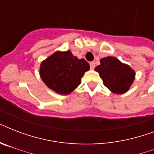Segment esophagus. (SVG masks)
Listing matches in <instances>:
<instances>
[{
    "mask_svg": "<svg viewBox=\"0 0 154 154\" xmlns=\"http://www.w3.org/2000/svg\"><path fill=\"white\" fill-rule=\"evenodd\" d=\"M89 65H90V69H94V68H95V62H94V61H92V62L89 63Z\"/></svg>",
    "mask_w": 154,
    "mask_h": 154,
    "instance_id": "esophagus-1",
    "label": "esophagus"
}]
</instances>
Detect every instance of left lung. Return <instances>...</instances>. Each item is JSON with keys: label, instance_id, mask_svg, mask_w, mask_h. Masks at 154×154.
I'll return each instance as SVG.
<instances>
[{"label": "left lung", "instance_id": "obj_1", "mask_svg": "<svg viewBox=\"0 0 154 154\" xmlns=\"http://www.w3.org/2000/svg\"><path fill=\"white\" fill-rule=\"evenodd\" d=\"M100 62V65H97L95 70L102 78L104 85L117 94L128 91L135 78L134 70L113 57L102 58Z\"/></svg>", "mask_w": 154, "mask_h": 154}]
</instances>
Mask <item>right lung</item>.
Returning <instances> with one entry per match:
<instances>
[{
    "label": "right lung",
    "instance_id": "1",
    "mask_svg": "<svg viewBox=\"0 0 154 154\" xmlns=\"http://www.w3.org/2000/svg\"><path fill=\"white\" fill-rule=\"evenodd\" d=\"M89 69V63L78 59L70 51L56 52L40 67V76L49 89L59 94H69L81 84V79Z\"/></svg>",
    "mask_w": 154,
    "mask_h": 154
}]
</instances>
